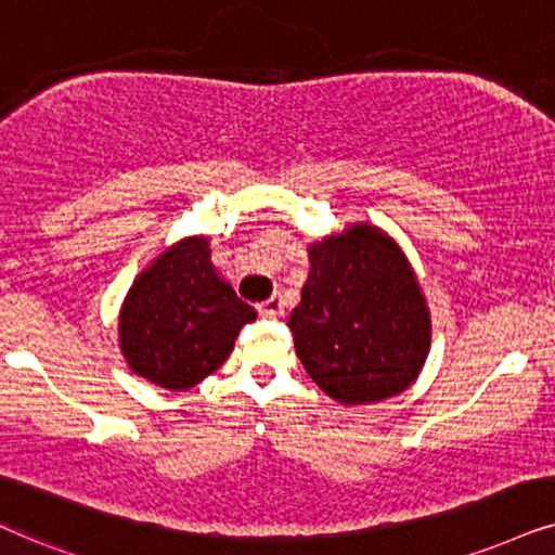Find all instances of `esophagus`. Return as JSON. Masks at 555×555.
Masks as SVG:
<instances>
[{
	"label": "esophagus",
	"mask_w": 555,
	"mask_h": 555,
	"mask_svg": "<svg viewBox=\"0 0 555 555\" xmlns=\"http://www.w3.org/2000/svg\"><path fill=\"white\" fill-rule=\"evenodd\" d=\"M258 312L266 314V318H279V314L284 312V301H282V297H279V294H273L271 299H266L263 305L258 307Z\"/></svg>",
	"instance_id": "1"
}]
</instances>
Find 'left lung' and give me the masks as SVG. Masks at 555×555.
<instances>
[{
    "label": "left lung",
    "mask_w": 555,
    "mask_h": 555,
    "mask_svg": "<svg viewBox=\"0 0 555 555\" xmlns=\"http://www.w3.org/2000/svg\"><path fill=\"white\" fill-rule=\"evenodd\" d=\"M310 276L289 330L301 366L330 399L402 395L430 353V310L410 258L387 230L350 222L307 245Z\"/></svg>",
    "instance_id": "left-lung-1"
}]
</instances>
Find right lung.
I'll list each match as a JSON object with an SVG mask.
<instances>
[{
  "mask_svg": "<svg viewBox=\"0 0 555 555\" xmlns=\"http://www.w3.org/2000/svg\"><path fill=\"white\" fill-rule=\"evenodd\" d=\"M256 310L212 263L207 235H186L153 258L125 294L117 318L130 371L160 389L186 391L233 353Z\"/></svg>",
  "mask_w": 555,
  "mask_h": 555,
  "instance_id": "1",
  "label": "right lung"
}]
</instances>
